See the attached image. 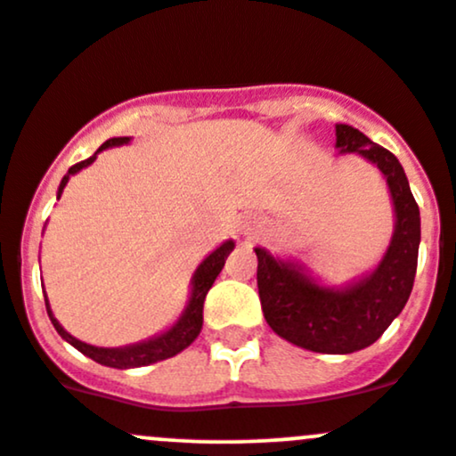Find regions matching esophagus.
Masks as SVG:
<instances>
[{"mask_svg":"<svg viewBox=\"0 0 456 456\" xmlns=\"http://www.w3.org/2000/svg\"><path fill=\"white\" fill-rule=\"evenodd\" d=\"M257 232H260V223H257L256 218H244L240 223V233L247 238V240L256 238Z\"/></svg>","mask_w":456,"mask_h":456,"instance_id":"esophagus-1","label":"esophagus"}]
</instances>
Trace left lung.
<instances>
[{
    "mask_svg": "<svg viewBox=\"0 0 456 456\" xmlns=\"http://www.w3.org/2000/svg\"><path fill=\"white\" fill-rule=\"evenodd\" d=\"M337 155H358L380 170L393 205V233L371 271L328 284L308 266L256 247L257 290L273 332L301 349L352 354L385 334L413 290L421 240L419 208L397 157L349 124H337Z\"/></svg>",
    "mask_w": 456,
    "mask_h": 456,
    "instance_id": "obj_1",
    "label": "left lung"
}]
</instances>
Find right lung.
I'll use <instances>...</instances> for the list:
<instances>
[{"mask_svg":"<svg viewBox=\"0 0 456 456\" xmlns=\"http://www.w3.org/2000/svg\"><path fill=\"white\" fill-rule=\"evenodd\" d=\"M131 143V137H111L89 157V159L80 161V164L71 166L67 170V175L61 179L59 191H56V199H61L63 194L65 185L69 183V179L74 175H78L83 167L91 166L95 161V157L100 155L102 151L113 146H126ZM236 242L229 238L223 244L214 248L212 253L203 257L196 271L191 273V280H190V295L188 301H185V308L181 310V314L176 316V321L172 325H167L164 332L155 334V337L146 338V341L140 343H131V345H122V347H98V345H89L80 338L71 337L69 332L59 323L54 313L50 308V301H47L45 290H43V297H45V308H47V316H50L52 325H54L56 332L61 334V338L71 345V347L78 349L80 354L91 358V361L100 362L104 367H113V369H133V367H146L152 365V362H159L166 361V358L176 356L179 352H183L185 347H190L194 343V338L200 334V328H203V304H205V297H208L209 289L218 277V273L223 271L224 260H227L229 253L233 251Z\"/></svg>","mask_w":456,"mask_h":456,"instance_id":"add662e5","label":"right lung"}]
</instances>
